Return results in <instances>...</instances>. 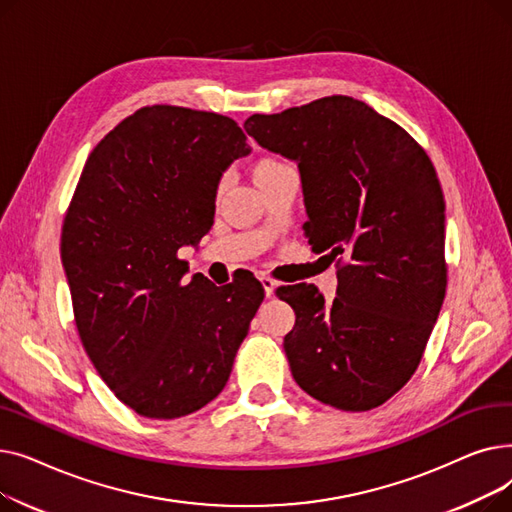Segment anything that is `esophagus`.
I'll list each match as a JSON object with an SVG mask.
<instances>
[{"label": "esophagus", "mask_w": 512, "mask_h": 512, "mask_svg": "<svg viewBox=\"0 0 512 512\" xmlns=\"http://www.w3.org/2000/svg\"><path fill=\"white\" fill-rule=\"evenodd\" d=\"M261 286H263V290H265V297H267V299H272V294H274V290H276V282H274V278H270V276H261Z\"/></svg>", "instance_id": "obj_1"}]
</instances>
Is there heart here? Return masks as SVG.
<instances>
[{
  "instance_id": "heart-1",
  "label": "heart",
  "mask_w": 512,
  "mask_h": 512,
  "mask_svg": "<svg viewBox=\"0 0 512 512\" xmlns=\"http://www.w3.org/2000/svg\"><path fill=\"white\" fill-rule=\"evenodd\" d=\"M290 166H286L282 159L278 157H259L255 164L251 166V178L257 184V188L265 182H270L272 178H276L278 174H282L284 170H288Z\"/></svg>"
}]
</instances>
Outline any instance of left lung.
<instances>
[{"label":"left lung","instance_id":"obj_1","mask_svg":"<svg viewBox=\"0 0 512 512\" xmlns=\"http://www.w3.org/2000/svg\"><path fill=\"white\" fill-rule=\"evenodd\" d=\"M245 130L297 161L309 245L348 257L336 263L332 303L311 284L278 288L297 315L284 336L292 378L340 411L380 407L411 380L446 294L432 159L405 128L346 95L253 114Z\"/></svg>","mask_w":512,"mask_h":512}]
</instances>
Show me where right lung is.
<instances>
[{
  "instance_id": "add662e5",
  "label": "right lung",
  "mask_w": 512,
  "mask_h": 512,
  "mask_svg": "<svg viewBox=\"0 0 512 512\" xmlns=\"http://www.w3.org/2000/svg\"><path fill=\"white\" fill-rule=\"evenodd\" d=\"M251 153L228 118L141 107L97 143L62 226L76 330L101 380L149 419L191 415L218 396L263 288L184 280L178 251L209 232L215 193Z\"/></svg>"
}]
</instances>
